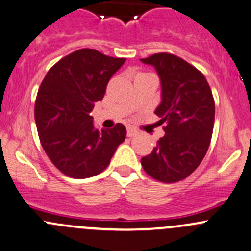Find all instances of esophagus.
Returning a JSON list of instances; mask_svg holds the SVG:
<instances>
[{
	"label": "esophagus",
	"instance_id": "obj_1",
	"mask_svg": "<svg viewBox=\"0 0 251 251\" xmlns=\"http://www.w3.org/2000/svg\"><path fill=\"white\" fill-rule=\"evenodd\" d=\"M136 134H138V129L133 128V126H126V135L135 136Z\"/></svg>",
	"mask_w": 251,
	"mask_h": 251
}]
</instances>
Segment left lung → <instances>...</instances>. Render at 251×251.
<instances>
[{
    "instance_id": "1",
    "label": "left lung",
    "mask_w": 251,
    "mask_h": 251,
    "mask_svg": "<svg viewBox=\"0 0 251 251\" xmlns=\"http://www.w3.org/2000/svg\"><path fill=\"white\" fill-rule=\"evenodd\" d=\"M141 62L152 64L162 85L155 113L165 135L141 158L144 171L162 183L192 175L207 152L215 123V100L204 74L176 54L160 52Z\"/></svg>"
}]
</instances>
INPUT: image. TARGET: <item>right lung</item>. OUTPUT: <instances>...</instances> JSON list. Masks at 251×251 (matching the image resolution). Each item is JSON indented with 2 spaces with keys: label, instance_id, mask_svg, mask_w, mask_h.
<instances>
[{
  "label": "right lung",
  "instance_id": "1",
  "mask_svg": "<svg viewBox=\"0 0 251 251\" xmlns=\"http://www.w3.org/2000/svg\"><path fill=\"white\" fill-rule=\"evenodd\" d=\"M125 62L80 49L59 59L41 81L34 110L36 128L45 152L63 175L75 179L99 175L125 141L122 123L99 130L89 115Z\"/></svg>",
  "mask_w": 251,
  "mask_h": 251
}]
</instances>
